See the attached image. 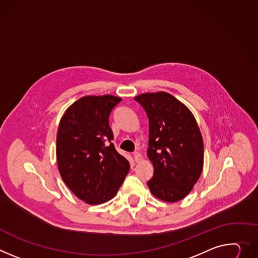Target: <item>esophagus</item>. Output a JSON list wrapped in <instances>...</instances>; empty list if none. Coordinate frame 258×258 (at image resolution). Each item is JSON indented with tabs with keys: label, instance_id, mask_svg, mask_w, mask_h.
<instances>
[{
	"label": "esophagus",
	"instance_id": "obj_1",
	"mask_svg": "<svg viewBox=\"0 0 258 258\" xmlns=\"http://www.w3.org/2000/svg\"><path fill=\"white\" fill-rule=\"evenodd\" d=\"M134 158H135L136 162H139L140 160L142 159V154L140 153V152H135V153H134Z\"/></svg>",
	"mask_w": 258,
	"mask_h": 258
}]
</instances>
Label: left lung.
<instances>
[{
    "label": "left lung",
    "instance_id": "left-lung-1",
    "mask_svg": "<svg viewBox=\"0 0 258 258\" xmlns=\"http://www.w3.org/2000/svg\"><path fill=\"white\" fill-rule=\"evenodd\" d=\"M147 113V155L153 177L147 182L151 194L165 202L184 199L198 182L204 166V142L194 114L165 91L135 98Z\"/></svg>",
    "mask_w": 258,
    "mask_h": 258
}]
</instances>
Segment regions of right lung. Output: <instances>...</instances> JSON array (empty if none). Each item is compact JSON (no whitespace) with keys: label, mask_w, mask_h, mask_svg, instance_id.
<instances>
[{"label":"right lung","mask_w":258,"mask_h":258,"mask_svg":"<svg viewBox=\"0 0 258 258\" xmlns=\"http://www.w3.org/2000/svg\"><path fill=\"white\" fill-rule=\"evenodd\" d=\"M120 101L111 95L83 97L66 110L59 121V174L70 190L89 205L113 199L130 171L127 159L111 143L109 116Z\"/></svg>","instance_id":"right-lung-1"}]
</instances>
